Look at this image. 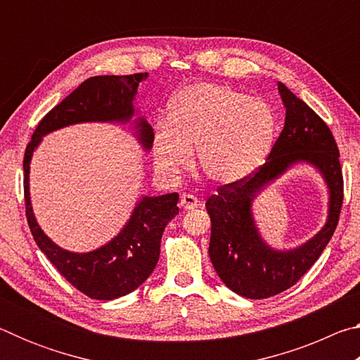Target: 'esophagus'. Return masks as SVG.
Instances as JSON below:
<instances>
[{
    "instance_id": "34e87169",
    "label": "esophagus",
    "mask_w": 360,
    "mask_h": 360,
    "mask_svg": "<svg viewBox=\"0 0 360 360\" xmlns=\"http://www.w3.org/2000/svg\"><path fill=\"white\" fill-rule=\"evenodd\" d=\"M181 206L184 210H193L200 206V200L192 193H182L181 195Z\"/></svg>"
}]
</instances>
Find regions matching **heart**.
Returning <instances> with one entry per match:
<instances>
[{"label": "heart", "instance_id": "1", "mask_svg": "<svg viewBox=\"0 0 360 360\" xmlns=\"http://www.w3.org/2000/svg\"><path fill=\"white\" fill-rule=\"evenodd\" d=\"M276 127V114L265 100L222 84H192L169 101L165 124L152 136V157L162 174L176 176L191 165L197 148L206 178L231 184L260 168Z\"/></svg>", "mask_w": 360, "mask_h": 360}]
</instances>
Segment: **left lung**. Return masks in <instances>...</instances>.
<instances>
[{"label":"left lung","mask_w":360,"mask_h":360,"mask_svg":"<svg viewBox=\"0 0 360 360\" xmlns=\"http://www.w3.org/2000/svg\"><path fill=\"white\" fill-rule=\"evenodd\" d=\"M285 108L281 135L266 162L246 179L217 188L206 200L211 217L210 259L216 273L236 294L246 298H268L294 285L330 241L343 205V173L340 152L330 129L307 103L278 82ZM300 161L318 167L329 187L328 222L318 236L289 252H276L261 240L250 205L262 188L285 169Z\"/></svg>","instance_id":"obj_1"}]
</instances>
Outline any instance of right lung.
<instances>
[{"instance_id": "1", "label": "right lung", "mask_w": 360, "mask_h": 360, "mask_svg": "<svg viewBox=\"0 0 360 360\" xmlns=\"http://www.w3.org/2000/svg\"><path fill=\"white\" fill-rule=\"evenodd\" d=\"M146 77L148 72L89 77L41 119L23 157L25 212L36 245L66 281L95 300H114L130 294L149 278L160 255L163 230L179 212V195L143 197L115 238L92 252L76 254L58 248L36 222L30 202V162L42 136L53 130L81 122H130L138 85ZM136 133L143 148L150 149L154 131L144 119L136 120Z\"/></svg>"}]
</instances>
